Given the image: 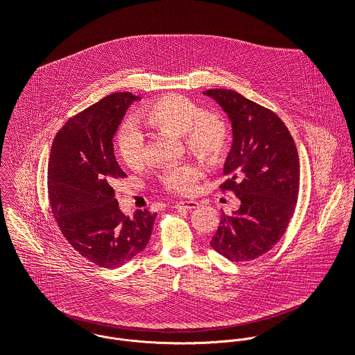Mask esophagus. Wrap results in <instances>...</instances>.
Wrapping results in <instances>:
<instances>
[{
  "label": "esophagus",
  "mask_w": 355,
  "mask_h": 355,
  "mask_svg": "<svg viewBox=\"0 0 355 355\" xmlns=\"http://www.w3.org/2000/svg\"><path fill=\"white\" fill-rule=\"evenodd\" d=\"M177 209H185V210H193L196 207H199V203L196 200H182V202H178L175 205Z\"/></svg>",
  "instance_id": "1"
}]
</instances>
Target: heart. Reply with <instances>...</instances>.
Segmentation results:
<instances>
[{
  "instance_id": "heart-1",
  "label": "heart",
  "mask_w": 355,
  "mask_h": 355,
  "mask_svg": "<svg viewBox=\"0 0 355 355\" xmlns=\"http://www.w3.org/2000/svg\"><path fill=\"white\" fill-rule=\"evenodd\" d=\"M137 120L150 128L181 134L187 148L210 160L221 159L231 144V130L224 117L203 112L192 99L168 94L148 103ZM117 152L121 162L132 170L146 163V144L144 134L132 123H127L117 137ZM203 168L195 163L170 166L162 173V182L170 192L189 195L195 191Z\"/></svg>"
}]
</instances>
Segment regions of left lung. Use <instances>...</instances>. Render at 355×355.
<instances>
[{
    "mask_svg": "<svg viewBox=\"0 0 355 355\" xmlns=\"http://www.w3.org/2000/svg\"><path fill=\"white\" fill-rule=\"evenodd\" d=\"M232 123L234 142L220 188L232 191L241 206L223 214L210 246L235 263L271 250L286 232L299 196V155L285 123L270 109L225 88L207 89Z\"/></svg>",
    "mask_w": 355,
    "mask_h": 355,
    "instance_id": "1",
    "label": "left lung"
}]
</instances>
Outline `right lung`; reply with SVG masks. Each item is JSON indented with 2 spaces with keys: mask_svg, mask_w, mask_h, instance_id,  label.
<instances>
[{
  "mask_svg": "<svg viewBox=\"0 0 355 355\" xmlns=\"http://www.w3.org/2000/svg\"><path fill=\"white\" fill-rule=\"evenodd\" d=\"M139 96L114 92L91 105L58 131L48 163V198L62 235L84 259L117 268L141 253L156 213L119 209L112 184L127 177L116 162L113 135L131 102Z\"/></svg>",
  "mask_w": 355,
  "mask_h": 355,
  "instance_id": "add662e5",
  "label": "right lung"
}]
</instances>
